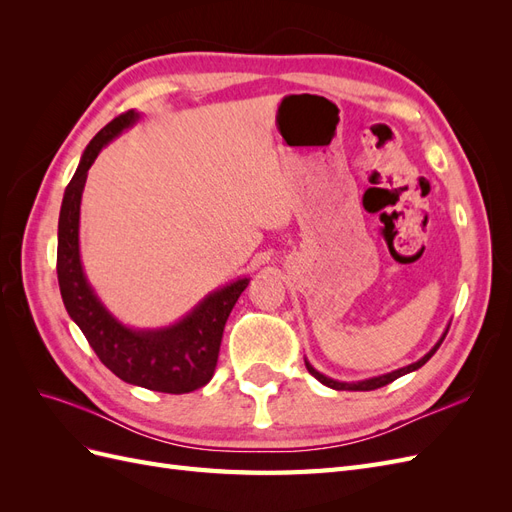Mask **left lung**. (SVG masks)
<instances>
[{"label": "left lung", "mask_w": 512, "mask_h": 512, "mask_svg": "<svg viewBox=\"0 0 512 512\" xmlns=\"http://www.w3.org/2000/svg\"><path fill=\"white\" fill-rule=\"evenodd\" d=\"M448 327H451V324H448ZM448 327H446V331L442 333V337L438 339V344L433 346L423 359H418L416 363H410V365H406V367H401V369H395V371H391V374H382V376H374V378H365V380H359V382H342V380H333V378H329V376H324V374H320L318 369H314V365L309 363V361H305V367H307V371L309 374H312L318 382H322L324 386H329V389H335V391H374V389H380V386H386V384H391L393 380H397V378H401V376H406V374H410V371H416L418 367H423L433 354H436V350L440 348V344L444 342V337H446V333H448Z\"/></svg>", "instance_id": "8db88e82"}]
</instances>
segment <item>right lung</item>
<instances>
[{
	"mask_svg": "<svg viewBox=\"0 0 512 512\" xmlns=\"http://www.w3.org/2000/svg\"><path fill=\"white\" fill-rule=\"evenodd\" d=\"M138 119L141 113L136 111L115 117L85 147L79 168L61 200L57 280L70 318L83 331L98 359L117 378L149 391L181 395L200 389L213 378L224 324L250 280L239 277L209 292L203 301L194 305L192 312L162 329H132L119 322L98 299L85 275L79 247L81 198L87 170L96 162L98 153L123 130L132 128Z\"/></svg>",
	"mask_w": 512,
	"mask_h": 512,
	"instance_id": "right-lung-1",
	"label": "right lung"
}]
</instances>
